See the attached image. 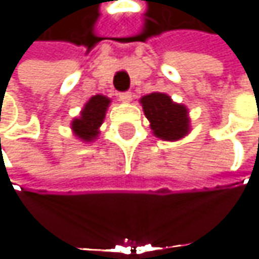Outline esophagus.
Instances as JSON below:
<instances>
[{
    "instance_id": "34e87169",
    "label": "esophagus",
    "mask_w": 259,
    "mask_h": 259,
    "mask_svg": "<svg viewBox=\"0 0 259 259\" xmlns=\"http://www.w3.org/2000/svg\"><path fill=\"white\" fill-rule=\"evenodd\" d=\"M118 98H119V101H122V102H131V99H133V94H131L130 91H126V92H121V94H118Z\"/></svg>"
}]
</instances>
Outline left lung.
I'll list each match as a JSON object with an SVG mask.
<instances>
[{
  "mask_svg": "<svg viewBox=\"0 0 259 259\" xmlns=\"http://www.w3.org/2000/svg\"><path fill=\"white\" fill-rule=\"evenodd\" d=\"M145 116L151 122L155 137L176 141L189 133V118L186 106L174 104L165 94H150L141 99Z\"/></svg>",
  "mask_w": 259,
  "mask_h": 259,
  "instance_id": "left-lung-1",
  "label": "left lung"
}]
</instances>
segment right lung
I'll return each mask as SVG.
<instances>
[{"mask_svg":"<svg viewBox=\"0 0 259 259\" xmlns=\"http://www.w3.org/2000/svg\"><path fill=\"white\" fill-rule=\"evenodd\" d=\"M109 105V99L102 95H95L85 105L80 112V118L72 122V130L83 141H92L98 135V128L105 118V111Z\"/></svg>","mask_w":259,"mask_h":259,"instance_id":"1","label":"right lung"}]
</instances>
